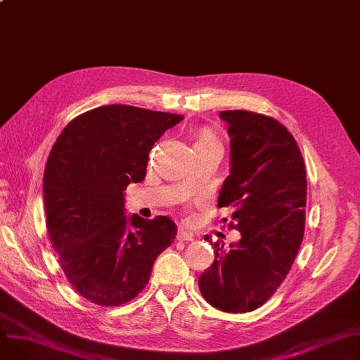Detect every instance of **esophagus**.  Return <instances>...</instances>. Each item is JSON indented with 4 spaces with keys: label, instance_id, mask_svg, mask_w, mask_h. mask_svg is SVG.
<instances>
[{
    "label": "esophagus",
    "instance_id": "obj_1",
    "mask_svg": "<svg viewBox=\"0 0 360 360\" xmlns=\"http://www.w3.org/2000/svg\"><path fill=\"white\" fill-rule=\"evenodd\" d=\"M176 239L178 240H182V242H185V240H193L194 239V236H193V233H190V232H186V231H184V229H179L178 231V235H176Z\"/></svg>",
    "mask_w": 360,
    "mask_h": 360
}]
</instances>
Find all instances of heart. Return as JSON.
Here are the masks:
<instances>
[{"instance_id": "heart-1", "label": "heart", "mask_w": 360, "mask_h": 360, "mask_svg": "<svg viewBox=\"0 0 360 360\" xmlns=\"http://www.w3.org/2000/svg\"><path fill=\"white\" fill-rule=\"evenodd\" d=\"M210 141H217L216 140V137H214V134L212 131H209V129H204L201 134H200V137L197 139V141H195V144L197 143H210Z\"/></svg>"}]
</instances>
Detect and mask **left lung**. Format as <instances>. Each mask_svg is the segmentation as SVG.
Returning a JSON list of instances; mask_svg holds the SVG:
<instances>
[{
	"label": "left lung",
	"instance_id": "1",
	"mask_svg": "<svg viewBox=\"0 0 360 360\" xmlns=\"http://www.w3.org/2000/svg\"><path fill=\"white\" fill-rule=\"evenodd\" d=\"M229 124L231 175L217 207H229L240 240L229 251L210 242L214 262L198 280L202 297L223 312H251L274 295L292 269L305 232L307 169L299 146L277 120L221 110Z\"/></svg>",
	"mask_w": 360,
	"mask_h": 360
}]
</instances>
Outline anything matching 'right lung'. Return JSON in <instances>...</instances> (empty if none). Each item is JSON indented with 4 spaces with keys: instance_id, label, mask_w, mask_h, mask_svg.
<instances>
[{
    "instance_id": "1",
    "label": "right lung",
    "mask_w": 360,
    "mask_h": 360,
    "mask_svg": "<svg viewBox=\"0 0 360 360\" xmlns=\"http://www.w3.org/2000/svg\"><path fill=\"white\" fill-rule=\"evenodd\" d=\"M182 115L106 105L75 117L52 146L44 172L46 229L74 290L99 307H120L148 283L172 245L166 216L124 214V191L146 176L153 144Z\"/></svg>"
}]
</instances>
